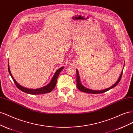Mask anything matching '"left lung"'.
<instances>
[{"label": "left lung", "instance_id": "8db88e82", "mask_svg": "<svg viewBox=\"0 0 133 133\" xmlns=\"http://www.w3.org/2000/svg\"><path fill=\"white\" fill-rule=\"evenodd\" d=\"M123 71H122V72H121V74H120V76L119 79H117V81L116 82V83H115L114 85H113L112 86L110 87V88H108L107 89L102 90H100V91H95V90H92L86 88H85V87H84V86L82 85V84L81 83V82H80V79H79V74L77 70H76V74H77V75H76L77 76V78H76L77 88H78V89L79 91H81L86 92V93H90V94H101V93H103V92H107V91H109V90H110V89L114 88V87H115L119 83V82L120 81V79L121 78V76H122V75H123Z\"/></svg>", "mask_w": 133, "mask_h": 133}]
</instances>
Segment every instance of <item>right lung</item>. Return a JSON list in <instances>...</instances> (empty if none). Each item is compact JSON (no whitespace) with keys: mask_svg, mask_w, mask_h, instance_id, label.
I'll list each match as a JSON object with an SVG mask.
<instances>
[{"mask_svg":"<svg viewBox=\"0 0 133 133\" xmlns=\"http://www.w3.org/2000/svg\"><path fill=\"white\" fill-rule=\"evenodd\" d=\"M8 67L9 73L10 75L11 76V77H12L13 80V81L15 83V85H16L17 88L20 90L22 91L23 92H24L25 93L31 94V95L43 94H46V93L50 92L51 91H52L54 90V89L55 88L56 85V82H57V78L58 77L59 74H60L61 71L64 68L63 67H61V68H59V69H58L56 71V72L54 76V77H52V79H51V81H50V82L47 85L43 87V88H41L38 89H29L24 88V87L22 86L21 85L19 84V83H18L16 82V81L15 80L14 78H13L12 74H11L9 66Z\"/></svg>","mask_w":133,"mask_h":133,"instance_id":"obj_1","label":"right lung"}]
</instances>
